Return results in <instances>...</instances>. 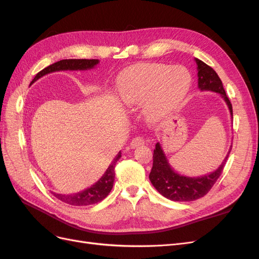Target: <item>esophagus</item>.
I'll return each instance as SVG.
<instances>
[{
    "instance_id": "obj_1",
    "label": "esophagus",
    "mask_w": 259,
    "mask_h": 259,
    "mask_svg": "<svg viewBox=\"0 0 259 259\" xmlns=\"http://www.w3.org/2000/svg\"><path fill=\"white\" fill-rule=\"evenodd\" d=\"M145 145V139L143 137H135L132 139V143H131V148L132 149H135L137 147L140 146H144Z\"/></svg>"
}]
</instances>
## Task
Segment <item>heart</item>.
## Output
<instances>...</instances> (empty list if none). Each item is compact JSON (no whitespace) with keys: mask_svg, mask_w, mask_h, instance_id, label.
I'll return each instance as SVG.
<instances>
[{"mask_svg":"<svg viewBox=\"0 0 259 259\" xmlns=\"http://www.w3.org/2000/svg\"><path fill=\"white\" fill-rule=\"evenodd\" d=\"M191 76L182 66L140 64L121 73L117 91L125 105L146 104L150 119L171 112L182 103L190 89Z\"/></svg>","mask_w":259,"mask_h":259,"instance_id":"b5f03b06","label":"heart"}]
</instances>
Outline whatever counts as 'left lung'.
Instances as JSON below:
<instances>
[{
	"instance_id": "obj_1",
	"label": "left lung",
	"mask_w": 259,
	"mask_h": 259,
	"mask_svg": "<svg viewBox=\"0 0 259 259\" xmlns=\"http://www.w3.org/2000/svg\"><path fill=\"white\" fill-rule=\"evenodd\" d=\"M194 60L198 66L199 89L201 91H210L221 94V96L224 98L229 108L232 117V105L228 96L226 95L222 80L219 79L218 74L213 68L207 66L205 62L198 58H194ZM230 151L231 148L219 167L216 170L211 171L210 174L200 177H189L180 175L171 168L160 143H156L155 149L153 150V165L150 175H149V179H150L155 189L168 200L177 202L198 200L204 197L211 189V187L214 186L219 176L222 175V171L226 165Z\"/></svg>"
}]
</instances>
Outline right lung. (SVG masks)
I'll use <instances>...</instances> for the list:
<instances>
[{"instance_id": "add662e5", "label": "right lung", "mask_w": 259, "mask_h": 259, "mask_svg": "<svg viewBox=\"0 0 259 259\" xmlns=\"http://www.w3.org/2000/svg\"><path fill=\"white\" fill-rule=\"evenodd\" d=\"M98 59H62L60 61L55 62V64L46 67L42 71L38 72L31 84L34 83L36 80L40 79L43 75L49 74L55 71H64V70H90L93 69L96 65H98ZM121 158V152L113 159L112 163L109 165L105 174L101 176L96 184H94L88 189L80 191L74 194H60L55 193L54 197H56L58 200L67 203L69 205L74 206H85L96 204V203L103 201L107 195L110 193L113 183H114V166L115 163Z\"/></svg>"}]
</instances>
